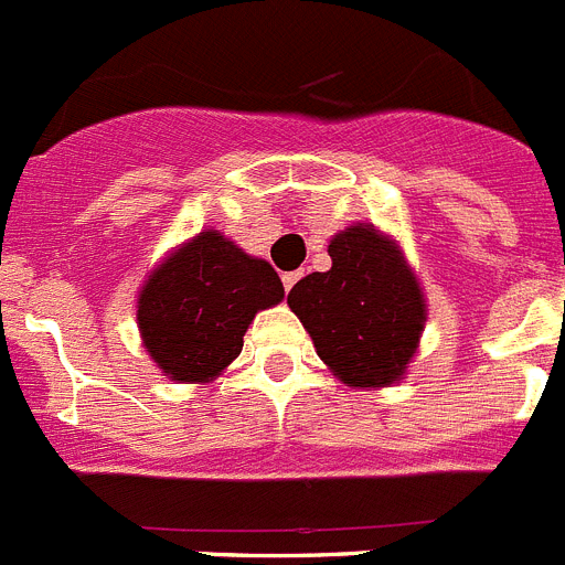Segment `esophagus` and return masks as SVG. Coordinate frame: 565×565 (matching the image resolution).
I'll use <instances>...</instances> for the list:
<instances>
[{"mask_svg":"<svg viewBox=\"0 0 565 565\" xmlns=\"http://www.w3.org/2000/svg\"><path fill=\"white\" fill-rule=\"evenodd\" d=\"M306 277V271H302V268H299V271H288V274H282V286H286V291H291L294 286H297L299 279Z\"/></svg>","mask_w":565,"mask_h":565,"instance_id":"34e87169","label":"esophagus"}]
</instances>
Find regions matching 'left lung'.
<instances>
[{"mask_svg":"<svg viewBox=\"0 0 565 565\" xmlns=\"http://www.w3.org/2000/svg\"><path fill=\"white\" fill-rule=\"evenodd\" d=\"M328 254L331 268L299 279L288 308L342 384L379 391L402 382L427 326V299L398 239L353 223L333 234Z\"/></svg>","mask_w":565,"mask_h":565,"instance_id":"obj_1","label":"left lung"}]
</instances>
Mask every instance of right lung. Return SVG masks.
<instances>
[{
	"label": "right lung",
	"instance_id": "right-lung-1",
	"mask_svg": "<svg viewBox=\"0 0 565 565\" xmlns=\"http://www.w3.org/2000/svg\"><path fill=\"white\" fill-rule=\"evenodd\" d=\"M286 288L266 259L252 257L217 228L174 246L138 291V333L154 367L172 382L206 384L243 351L259 311Z\"/></svg>",
	"mask_w": 565,
	"mask_h": 565
}]
</instances>
